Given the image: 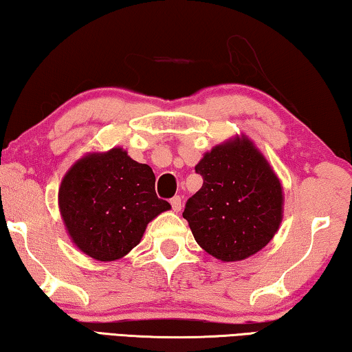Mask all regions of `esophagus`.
<instances>
[{
  "label": "esophagus",
  "instance_id": "34e87169",
  "mask_svg": "<svg viewBox=\"0 0 352 352\" xmlns=\"http://www.w3.org/2000/svg\"><path fill=\"white\" fill-rule=\"evenodd\" d=\"M170 203H171V208H173V210H175V212H179L181 210V197H173L171 199H170Z\"/></svg>",
  "mask_w": 352,
  "mask_h": 352
}]
</instances>
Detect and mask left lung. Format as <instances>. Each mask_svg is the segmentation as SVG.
Returning a JSON list of instances; mask_svg holds the SVG:
<instances>
[{
    "label": "left lung",
    "mask_w": 352,
    "mask_h": 352,
    "mask_svg": "<svg viewBox=\"0 0 352 352\" xmlns=\"http://www.w3.org/2000/svg\"><path fill=\"white\" fill-rule=\"evenodd\" d=\"M203 177L182 217L195 241L220 261H241L266 247L283 219V188L245 135L217 144L195 166Z\"/></svg>",
    "instance_id": "left-lung-1"
}]
</instances>
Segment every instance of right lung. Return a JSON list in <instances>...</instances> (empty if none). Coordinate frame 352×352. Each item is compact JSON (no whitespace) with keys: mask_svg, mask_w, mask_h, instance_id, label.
I'll return each instance as SVG.
<instances>
[{"mask_svg":"<svg viewBox=\"0 0 352 352\" xmlns=\"http://www.w3.org/2000/svg\"><path fill=\"white\" fill-rule=\"evenodd\" d=\"M154 186L153 168L122 148L86 154L70 166L58 192L70 239L97 261L126 256L149 221L171 209Z\"/></svg>","mask_w":352,"mask_h":352,"instance_id":"1","label":"right lung"}]
</instances>
